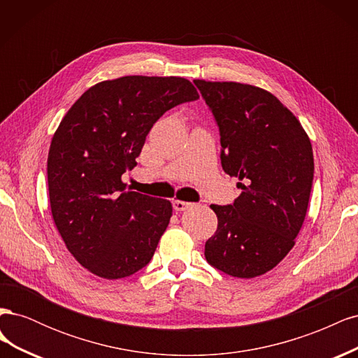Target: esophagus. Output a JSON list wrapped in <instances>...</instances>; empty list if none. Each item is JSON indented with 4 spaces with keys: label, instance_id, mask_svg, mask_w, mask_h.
Segmentation results:
<instances>
[{
    "label": "esophagus",
    "instance_id": "34e87169",
    "mask_svg": "<svg viewBox=\"0 0 358 358\" xmlns=\"http://www.w3.org/2000/svg\"><path fill=\"white\" fill-rule=\"evenodd\" d=\"M173 209H175L176 212H183L187 210L188 208H191L192 203H188V201H182V200H173Z\"/></svg>",
    "mask_w": 358,
    "mask_h": 358
}]
</instances>
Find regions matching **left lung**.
<instances>
[{
	"label": "left lung",
	"mask_w": 358,
	"mask_h": 358,
	"mask_svg": "<svg viewBox=\"0 0 358 358\" xmlns=\"http://www.w3.org/2000/svg\"><path fill=\"white\" fill-rule=\"evenodd\" d=\"M221 136V164L242 194L212 204L218 229L204 245L208 263L234 278L278 266L296 243L313 180L310 140L273 94L237 82L194 80Z\"/></svg>",
	"instance_id": "8db88e82"
}]
</instances>
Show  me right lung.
Returning <instances> with one entry per match:
<instances>
[{"instance_id": "obj_1", "label": "right lung", "mask_w": 358, "mask_h": 358, "mask_svg": "<svg viewBox=\"0 0 358 358\" xmlns=\"http://www.w3.org/2000/svg\"><path fill=\"white\" fill-rule=\"evenodd\" d=\"M197 99L183 78L125 76L91 86L62 117L48 157L50 210L67 249L91 273L127 278L154 257L171 203L127 191L121 178L158 119Z\"/></svg>"}]
</instances>
